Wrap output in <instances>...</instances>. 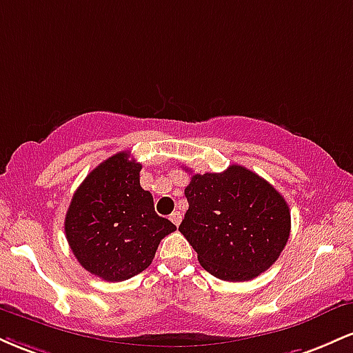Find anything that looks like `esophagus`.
<instances>
[{
    "instance_id": "34e87169",
    "label": "esophagus",
    "mask_w": 353,
    "mask_h": 353,
    "mask_svg": "<svg viewBox=\"0 0 353 353\" xmlns=\"http://www.w3.org/2000/svg\"><path fill=\"white\" fill-rule=\"evenodd\" d=\"M169 219H171V222L174 225H179L181 221H182V214L179 212V210H176V212L171 214V217H169Z\"/></svg>"
}]
</instances>
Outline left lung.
I'll list each match as a JSON object with an SVG mask.
<instances>
[{"instance_id":"left-lung-1","label":"left lung","mask_w":353,"mask_h":353,"mask_svg":"<svg viewBox=\"0 0 353 353\" xmlns=\"http://www.w3.org/2000/svg\"><path fill=\"white\" fill-rule=\"evenodd\" d=\"M179 230L199 264L229 282L252 281L279 259L290 236L289 205L261 176L232 164L194 174Z\"/></svg>"}]
</instances>
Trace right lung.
I'll list each match as a JSON object with an SVG mask.
<instances>
[{
	"label": "right lung",
	"instance_id": "obj_1",
	"mask_svg": "<svg viewBox=\"0 0 353 353\" xmlns=\"http://www.w3.org/2000/svg\"><path fill=\"white\" fill-rule=\"evenodd\" d=\"M143 165L117 152L88 174L72 196L64 221L68 244L88 272L121 282L151 265L161 239L176 225L154 210L141 188Z\"/></svg>",
	"mask_w": 353,
	"mask_h": 353
}]
</instances>
